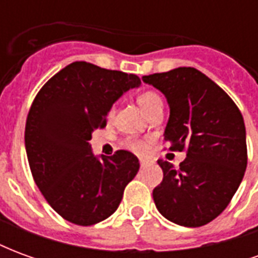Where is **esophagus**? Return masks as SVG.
I'll return each mask as SVG.
<instances>
[{
  "mask_svg": "<svg viewBox=\"0 0 258 258\" xmlns=\"http://www.w3.org/2000/svg\"><path fill=\"white\" fill-rule=\"evenodd\" d=\"M140 163H141V167H145V166H148V164H151L149 160H144V159H141Z\"/></svg>",
  "mask_w": 258,
  "mask_h": 258,
  "instance_id": "esophagus-1",
  "label": "esophagus"
}]
</instances>
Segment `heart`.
Masks as SVG:
<instances>
[{"label":"heart","mask_w":258,"mask_h":258,"mask_svg":"<svg viewBox=\"0 0 258 258\" xmlns=\"http://www.w3.org/2000/svg\"><path fill=\"white\" fill-rule=\"evenodd\" d=\"M138 103L141 105V107L145 110L148 114L155 110L156 107H162V98L157 95L155 91H144L138 95ZM114 112H116V107L112 106L107 112V116L109 118H112L114 116ZM149 144H151V140H141V138H125L124 140V146L130 149L131 152H134L137 155H145L149 151Z\"/></svg>","instance_id":"obj_1"}]
</instances>
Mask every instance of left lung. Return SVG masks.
Here are the masks:
<instances>
[{"label": "left lung", "instance_id": "obj_1", "mask_svg": "<svg viewBox=\"0 0 258 258\" xmlns=\"http://www.w3.org/2000/svg\"><path fill=\"white\" fill-rule=\"evenodd\" d=\"M167 98L164 142L186 152L174 167L163 159V181L153 189L157 210L182 227H202L225 210L247 166L242 113L221 87L195 68L144 76Z\"/></svg>", "mask_w": 258, "mask_h": 258}]
</instances>
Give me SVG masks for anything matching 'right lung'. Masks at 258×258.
Here are the masks:
<instances>
[{
	"label": "right lung",
	"mask_w": 258,
	"mask_h": 258,
	"mask_svg": "<svg viewBox=\"0 0 258 258\" xmlns=\"http://www.w3.org/2000/svg\"><path fill=\"white\" fill-rule=\"evenodd\" d=\"M140 84L135 74L73 62L34 98L25 128L27 160L42 196L64 220L83 227L103 221L138 173L131 152L98 160L88 141L92 131L106 127L114 101Z\"/></svg>",
	"instance_id": "obj_1"
}]
</instances>
